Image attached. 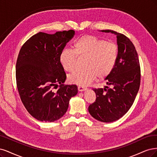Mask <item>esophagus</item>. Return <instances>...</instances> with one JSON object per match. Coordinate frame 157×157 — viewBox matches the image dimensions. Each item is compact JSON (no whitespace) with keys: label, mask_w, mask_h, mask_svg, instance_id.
Listing matches in <instances>:
<instances>
[{"label":"esophagus","mask_w":157,"mask_h":157,"mask_svg":"<svg viewBox=\"0 0 157 157\" xmlns=\"http://www.w3.org/2000/svg\"><path fill=\"white\" fill-rule=\"evenodd\" d=\"M78 89L79 91L82 92V91H84V90H87V88L85 87H83V86H79V87H78Z\"/></svg>","instance_id":"obj_1"}]
</instances>
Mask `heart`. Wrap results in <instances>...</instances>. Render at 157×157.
I'll list each match as a JSON object with an SVG mask.
<instances>
[{
  "mask_svg": "<svg viewBox=\"0 0 157 157\" xmlns=\"http://www.w3.org/2000/svg\"><path fill=\"white\" fill-rule=\"evenodd\" d=\"M118 57L115 44L107 42L93 35H83L75 40L73 50L65 49L60 54L59 61L68 72L76 69L77 59H84V70L68 76L70 83L87 85L97 77L102 79L112 73Z\"/></svg>",
  "mask_w": 157,
  "mask_h": 157,
  "instance_id": "obj_1",
  "label": "heart"
}]
</instances>
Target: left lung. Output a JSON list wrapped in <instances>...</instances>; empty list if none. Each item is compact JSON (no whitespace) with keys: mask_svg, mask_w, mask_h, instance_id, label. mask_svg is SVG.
Wrapping results in <instances>:
<instances>
[{"mask_svg":"<svg viewBox=\"0 0 157 157\" xmlns=\"http://www.w3.org/2000/svg\"><path fill=\"white\" fill-rule=\"evenodd\" d=\"M100 31L117 36L118 57L113 71L105 79L111 88L93 89L97 98L88 109L94 119L111 123L122 117L133 104L140 85V67L137 52L128 38L112 30Z\"/></svg>","mask_w":157,"mask_h":157,"instance_id":"left-lung-1","label":"left lung"}]
</instances>
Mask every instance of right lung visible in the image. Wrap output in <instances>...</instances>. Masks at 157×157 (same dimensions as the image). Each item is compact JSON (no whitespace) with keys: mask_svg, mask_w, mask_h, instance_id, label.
Returning <instances> with one entry per match:
<instances>
[{"mask_svg":"<svg viewBox=\"0 0 157 157\" xmlns=\"http://www.w3.org/2000/svg\"><path fill=\"white\" fill-rule=\"evenodd\" d=\"M74 34L73 30L53 34L40 32L20 49L16 69L18 92L28 112L38 121L53 122L62 117L70 98L78 93L76 85L64 84L67 75L59 61Z\"/></svg>","mask_w":157,"mask_h":157,"instance_id":"obj_1","label":"right lung"}]
</instances>
